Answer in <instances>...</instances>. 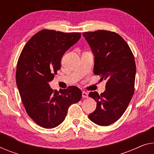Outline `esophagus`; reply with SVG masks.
Wrapping results in <instances>:
<instances>
[{"label": "esophagus", "mask_w": 154, "mask_h": 154, "mask_svg": "<svg viewBox=\"0 0 154 154\" xmlns=\"http://www.w3.org/2000/svg\"><path fill=\"white\" fill-rule=\"evenodd\" d=\"M82 97L84 98H88V94L85 91H82Z\"/></svg>", "instance_id": "esophagus-1"}]
</instances>
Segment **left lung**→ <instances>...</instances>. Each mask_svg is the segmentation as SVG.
Returning <instances> with one entry per match:
<instances>
[{
	"label": "left lung",
	"instance_id": "1",
	"mask_svg": "<svg viewBox=\"0 0 154 154\" xmlns=\"http://www.w3.org/2000/svg\"><path fill=\"white\" fill-rule=\"evenodd\" d=\"M83 36L95 57L94 74L106 80L104 93L88 94L97 102L88 118L98 125L109 126L120 118L134 93V56L127 43L114 32H88Z\"/></svg>",
	"mask_w": 154,
	"mask_h": 154
}]
</instances>
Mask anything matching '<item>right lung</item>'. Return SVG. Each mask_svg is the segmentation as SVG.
Returning <instances> with one entry per match:
<instances>
[{"mask_svg": "<svg viewBox=\"0 0 154 154\" xmlns=\"http://www.w3.org/2000/svg\"><path fill=\"white\" fill-rule=\"evenodd\" d=\"M81 38V33L43 29L27 41L18 58L16 82L29 118L45 128L60 125L71 104L79 102L82 91L77 86L53 91L49 82L61 68L66 51Z\"/></svg>", "mask_w": 154, "mask_h": 154, "instance_id": "1", "label": "right lung"}]
</instances>
